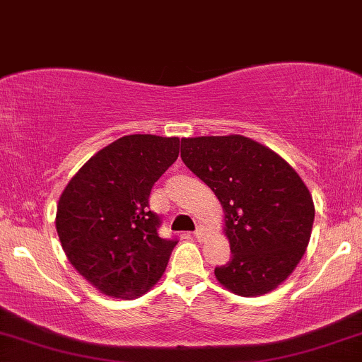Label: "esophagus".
Segmentation results:
<instances>
[{
	"instance_id": "esophagus-1",
	"label": "esophagus",
	"mask_w": 362,
	"mask_h": 362,
	"mask_svg": "<svg viewBox=\"0 0 362 362\" xmlns=\"http://www.w3.org/2000/svg\"><path fill=\"white\" fill-rule=\"evenodd\" d=\"M203 233H204V230L202 228V226H198V228H196V231H194L193 235H194V238L199 240V238H202V236H203Z\"/></svg>"
}]
</instances>
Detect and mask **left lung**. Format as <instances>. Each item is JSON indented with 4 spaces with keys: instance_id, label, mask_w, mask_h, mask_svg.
<instances>
[{
    "instance_id": "left-lung-1",
    "label": "left lung",
    "mask_w": 362,
    "mask_h": 362,
    "mask_svg": "<svg viewBox=\"0 0 362 362\" xmlns=\"http://www.w3.org/2000/svg\"><path fill=\"white\" fill-rule=\"evenodd\" d=\"M181 159L225 209L231 258L218 282L255 297L279 287L304 257L314 203L300 176L269 147L243 136L181 139Z\"/></svg>"
}]
</instances>
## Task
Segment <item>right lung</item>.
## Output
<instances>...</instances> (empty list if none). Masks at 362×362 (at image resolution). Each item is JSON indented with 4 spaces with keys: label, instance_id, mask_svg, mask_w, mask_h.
<instances>
[{
    "label": "right lung",
    "instance_id": "right-lung-1",
    "mask_svg": "<svg viewBox=\"0 0 362 362\" xmlns=\"http://www.w3.org/2000/svg\"><path fill=\"white\" fill-rule=\"evenodd\" d=\"M177 154V137L124 136L88 159L62 193L55 223L65 255L105 296L139 297L166 270L177 238L159 236L149 194Z\"/></svg>",
    "mask_w": 362,
    "mask_h": 362
}]
</instances>
